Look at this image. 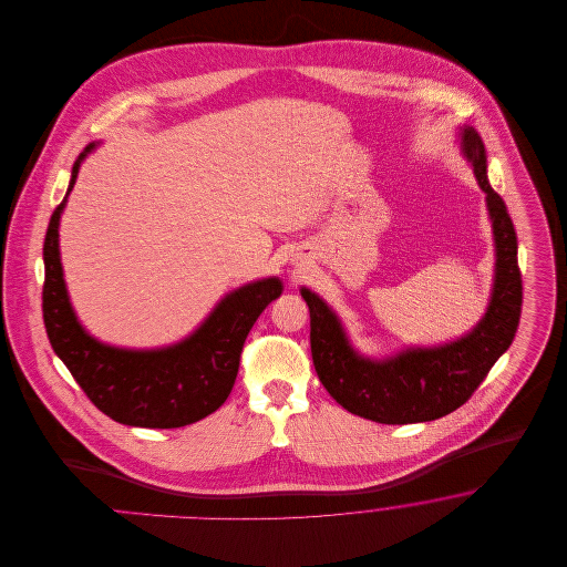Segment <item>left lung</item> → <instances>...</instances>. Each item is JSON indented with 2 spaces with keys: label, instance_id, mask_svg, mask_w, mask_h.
Listing matches in <instances>:
<instances>
[{
  "label": "left lung",
  "instance_id": "left-lung-1",
  "mask_svg": "<svg viewBox=\"0 0 567 567\" xmlns=\"http://www.w3.org/2000/svg\"><path fill=\"white\" fill-rule=\"evenodd\" d=\"M461 142L486 193L495 238V282L481 323L457 342L437 349H408L372 361L352 349L338 317L323 299L310 289H301L310 308L315 370L329 395L357 416L384 425L446 416L472 398L493 363L513 344L523 306L513 218L504 199L488 185L483 137L474 127H463Z\"/></svg>",
  "mask_w": 567,
  "mask_h": 567
}]
</instances>
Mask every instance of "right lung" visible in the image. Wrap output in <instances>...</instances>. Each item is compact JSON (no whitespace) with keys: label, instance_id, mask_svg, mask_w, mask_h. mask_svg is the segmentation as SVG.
Here are the masks:
<instances>
[{"label":"right lung","instance_id":"1","mask_svg":"<svg viewBox=\"0 0 567 567\" xmlns=\"http://www.w3.org/2000/svg\"><path fill=\"white\" fill-rule=\"evenodd\" d=\"M91 148L93 144L74 163L68 193ZM63 206L65 199L54 208L44 238L42 315L56 357L93 405L116 423L174 430L213 414L234 389L248 331L282 293V282L266 278L236 289L220 299L199 329L174 347L159 351L106 347L82 329L70 306L59 259Z\"/></svg>","mask_w":567,"mask_h":567}]
</instances>
